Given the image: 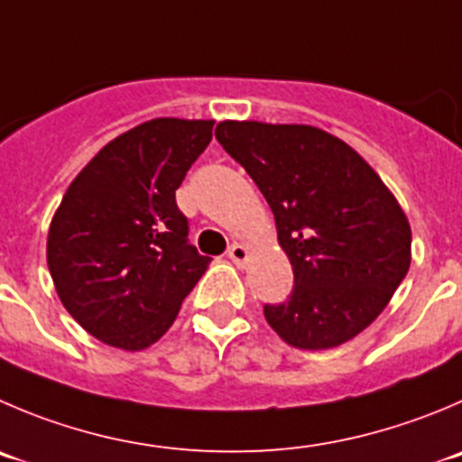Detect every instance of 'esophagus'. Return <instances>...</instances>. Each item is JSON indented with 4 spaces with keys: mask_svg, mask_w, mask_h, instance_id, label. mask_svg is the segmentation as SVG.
I'll use <instances>...</instances> for the list:
<instances>
[{
    "mask_svg": "<svg viewBox=\"0 0 462 462\" xmlns=\"http://www.w3.org/2000/svg\"><path fill=\"white\" fill-rule=\"evenodd\" d=\"M228 258H231L236 265H245V263H247V258H249V249L245 247V245H240V243L231 245V247H228Z\"/></svg>",
    "mask_w": 462,
    "mask_h": 462,
    "instance_id": "34e87169",
    "label": "esophagus"
}]
</instances>
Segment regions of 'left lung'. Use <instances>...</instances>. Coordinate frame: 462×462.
<instances>
[{
    "instance_id": "left-lung-1",
    "label": "left lung",
    "mask_w": 462,
    "mask_h": 462,
    "mask_svg": "<svg viewBox=\"0 0 462 462\" xmlns=\"http://www.w3.org/2000/svg\"><path fill=\"white\" fill-rule=\"evenodd\" d=\"M215 138L270 204L294 288L263 309L297 349H333L365 331L411 267V224L345 140L310 125L224 120Z\"/></svg>"
}]
</instances>
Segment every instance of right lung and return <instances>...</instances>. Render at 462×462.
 Instances as JSON below:
<instances>
[{
    "label": "right lung",
    "mask_w": 462,
    "mask_h": 462,
    "mask_svg": "<svg viewBox=\"0 0 462 462\" xmlns=\"http://www.w3.org/2000/svg\"><path fill=\"white\" fill-rule=\"evenodd\" d=\"M213 120L156 117L95 153L47 234V265L69 315L104 345L147 349L208 267L188 245L174 192L213 138Z\"/></svg>",
    "instance_id": "add662e5"
}]
</instances>
